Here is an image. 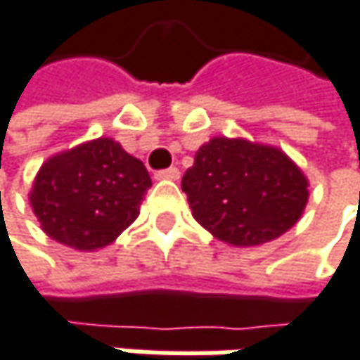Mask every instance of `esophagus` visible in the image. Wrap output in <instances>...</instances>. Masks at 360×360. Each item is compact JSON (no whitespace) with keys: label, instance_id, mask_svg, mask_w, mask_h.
Listing matches in <instances>:
<instances>
[{"label":"esophagus","instance_id":"esophagus-1","mask_svg":"<svg viewBox=\"0 0 360 360\" xmlns=\"http://www.w3.org/2000/svg\"><path fill=\"white\" fill-rule=\"evenodd\" d=\"M180 178V169L178 167H167L155 174V180H178Z\"/></svg>","mask_w":360,"mask_h":360}]
</instances>
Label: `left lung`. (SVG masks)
<instances>
[{"label":"left lung","mask_w":360,"mask_h":360,"mask_svg":"<svg viewBox=\"0 0 360 360\" xmlns=\"http://www.w3.org/2000/svg\"><path fill=\"white\" fill-rule=\"evenodd\" d=\"M303 169L278 147L213 137L182 178L193 217L236 248L281 238L301 219L309 191Z\"/></svg>","instance_id":"left-lung-1"}]
</instances>
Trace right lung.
I'll use <instances>...</instances> for the list:
<instances>
[{
  "mask_svg": "<svg viewBox=\"0 0 360 360\" xmlns=\"http://www.w3.org/2000/svg\"><path fill=\"white\" fill-rule=\"evenodd\" d=\"M149 172L110 137H98L49 158L30 188L40 229L79 252L110 245L139 217Z\"/></svg>",
  "mask_w": 360,
  "mask_h": 360,
  "instance_id": "obj_1",
  "label": "right lung"
}]
</instances>
